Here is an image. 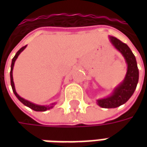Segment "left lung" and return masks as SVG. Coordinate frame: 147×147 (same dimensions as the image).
<instances>
[{
    "mask_svg": "<svg viewBox=\"0 0 147 147\" xmlns=\"http://www.w3.org/2000/svg\"><path fill=\"white\" fill-rule=\"evenodd\" d=\"M109 41L124 57L127 67L123 80L114 88L110 95L97 100V104L105 109L117 108L126 103L135 92L139 82V69L136 57L131 50L127 45L115 37L109 36Z\"/></svg>",
    "mask_w": 147,
    "mask_h": 147,
    "instance_id": "1",
    "label": "left lung"
}]
</instances>
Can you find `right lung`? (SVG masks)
Listing matches in <instances>:
<instances>
[{
    "mask_svg": "<svg viewBox=\"0 0 147 147\" xmlns=\"http://www.w3.org/2000/svg\"><path fill=\"white\" fill-rule=\"evenodd\" d=\"M27 47V45H25L24 47H22V48L19 50V51L16 53L15 55V57L12 58V61H11V71H10V79H11V88H12V90H13V93L15 94V95L16 96V98H17L24 105H26L27 107H29L31 109H33L34 111H37V112H44V111L49 110V109H50L53 108V106H54L57 103L54 102V103H52L50 105H37V104H34L33 102H30V101H27L26 99L23 98H21L20 96L18 94L16 91V88H15V84L14 82H13V76H12V71H13V67H14V64L15 62L16 61V59L19 57V55L22 52L24 51L25 48Z\"/></svg>",
    "mask_w": 147,
    "mask_h": 147,
    "instance_id": "obj_1",
    "label": "right lung"
}]
</instances>
